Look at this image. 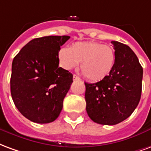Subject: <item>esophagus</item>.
Instances as JSON below:
<instances>
[{
  "mask_svg": "<svg viewBox=\"0 0 151 151\" xmlns=\"http://www.w3.org/2000/svg\"><path fill=\"white\" fill-rule=\"evenodd\" d=\"M73 80H81V79H80V78H79V77H78L77 75H75V74L73 75Z\"/></svg>",
  "mask_w": 151,
  "mask_h": 151,
  "instance_id": "obj_1",
  "label": "esophagus"
}]
</instances>
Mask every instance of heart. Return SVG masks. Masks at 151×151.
Segmentation results:
<instances>
[{
    "label": "heart",
    "instance_id": "obj_1",
    "mask_svg": "<svg viewBox=\"0 0 151 151\" xmlns=\"http://www.w3.org/2000/svg\"><path fill=\"white\" fill-rule=\"evenodd\" d=\"M58 56L60 65L65 69H73L81 62L82 73L93 82L107 78L116 62V52L112 47L92 41L77 42L70 48L63 47Z\"/></svg>",
    "mask_w": 151,
    "mask_h": 151
}]
</instances>
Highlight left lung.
<instances>
[{
    "label": "left lung",
    "mask_w": 151,
    "mask_h": 151,
    "mask_svg": "<svg viewBox=\"0 0 151 151\" xmlns=\"http://www.w3.org/2000/svg\"><path fill=\"white\" fill-rule=\"evenodd\" d=\"M116 62L111 73L96 83H86V112L94 122L114 125L127 119L138 105L143 69L133 50L111 41Z\"/></svg>",
    "instance_id": "1"
}]
</instances>
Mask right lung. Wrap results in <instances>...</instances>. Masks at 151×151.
Returning <instances> with one entry per match:
<instances>
[{
	"label": "right lung",
	"mask_w": 151,
	"mask_h": 151,
	"mask_svg": "<svg viewBox=\"0 0 151 151\" xmlns=\"http://www.w3.org/2000/svg\"><path fill=\"white\" fill-rule=\"evenodd\" d=\"M69 38H36L14 58L10 78L12 99L22 115L32 122H52L62 110L73 74L59 67L58 53Z\"/></svg>",
	"instance_id": "1"
}]
</instances>
